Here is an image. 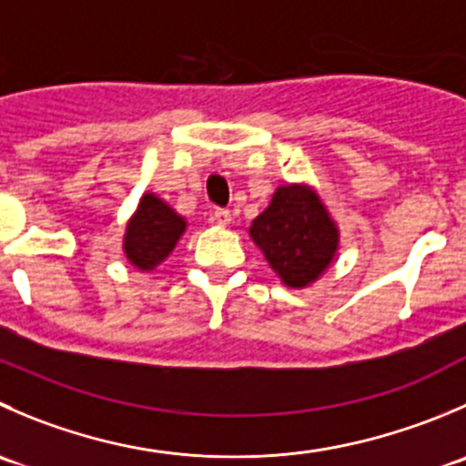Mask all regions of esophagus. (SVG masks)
I'll use <instances>...</instances> for the list:
<instances>
[{
  "label": "esophagus",
  "instance_id": "1",
  "mask_svg": "<svg viewBox=\"0 0 466 466\" xmlns=\"http://www.w3.org/2000/svg\"><path fill=\"white\" fill-rule=\"evenodd\" d=\"M214 220L218 225H223V228H228V225L232 223V211H229V209H216L214 211Z\"/></svg>",
  "mask_w": 466,
  "mask_h": 466
}]
</instances>
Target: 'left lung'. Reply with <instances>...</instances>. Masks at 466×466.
Here are the masks:
<instances>
[{"mask_svg":"<svg viewBox=\"0 0 466 466\" xmlns=\"http://www.w3.org/2000/svg\"><path fill=\"white\" fill-rule=\"evenodd\" d=\"M250 238L291 289L314 284L339 250V228L319 193L307 184L275 188L270 205L252 220Z\"/></svg>","mask_w":466,"mask_h":466,"instance_id":"8db88e82","label":"left lung"}]
</instances>
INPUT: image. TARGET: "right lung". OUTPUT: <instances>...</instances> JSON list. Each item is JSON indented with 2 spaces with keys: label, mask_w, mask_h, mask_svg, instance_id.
I'll return each mask as SVG.
<instances>
[{
  "label": "right lung",
  "mask_w": 466,
  "mask_h": 466,
  "mask_svg": "<svg viewBox=\"0 0 466 466\" xmlns=\"http://www.w3.org/2000/svg\"><path fill=\"white\" fill-rule=\"evenodd\" d=\"M187 220L155 193H143L137 211L125 229V257L138 270H155L175 250Z\"/></svg>",
  "instance_id": "1"
}]
</instances>
